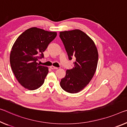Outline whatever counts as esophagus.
Here are the masks:
<instances>
[{
  "mask_svg": "<svg viewBox=\"0 0 127 127\" xmlns=\"http://www.w3.org/2000/svg\"><path fill=\"white\" fill-rule=\"evenodd\" d=\"M50 68H51V69H58V67H54V66H53V65H51V66H50Z\"/></svg>",
  "mask_w": 127,
  "mask_h": 127,
  "instance_id": "34e87169",
  "label": "esophagus"
}]
</instances>
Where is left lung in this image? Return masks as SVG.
<instances>
[{"mask_svg": "<svg viewBox=\"0 0 127 127\" xmlns=\"http://www.w3.org/2000/svg\"><path fill=\"white\" fill-rule=\"evenodd\" d=\"M59 37L69 59H76L73 68L67 69L65 77L61 80L60 86L68 93H77L85 88L95 73L98 50L94 41L79 29L61 32Z\"/></svg>", "mask_w": 127, "mask_h": 127, "instance_id": "obj_1", "label": "left lung"}]
</instances>
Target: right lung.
Listing matches in <instances>:
<instances>
[{
    "label": "right lung",
    "instance_id": "right-lung-1",
    "mask_svg": "<svg viewBox=\"0 0 127 127\" xmlns=\"http://www.w3.org/2000/svg\"><path fill=\"white\" fill-rule=\"evenodd\" d=\"M57 33L35 27L29 28L17 38L10 54L12 70L26 89L35 90L43 85L49 68L37 63Z\"/></svg>",
    "mask_w": 127,
    "mask_h": 127
}]
</instances>
